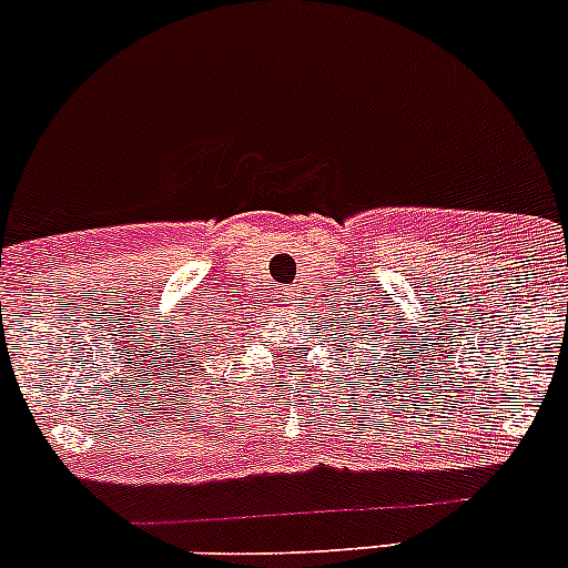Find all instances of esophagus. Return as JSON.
Returning <instances> with one entry per match:
<instances>
[{"mask_svg": "<svg viewBox=\"0 0 568 568\" xmlns=\"http://www.w3.org/2000/svg\"><path fill=\"white\" fill-rule=\"evenodd\" d=\"M283 296H285V300H288V302H294V300H296L294 288H285V291H283Z\"/></svg>", "mask_w": 568, "mask_h": 568, "instance_id": "obj_1", "label": "esophagus"}]
</instances>
